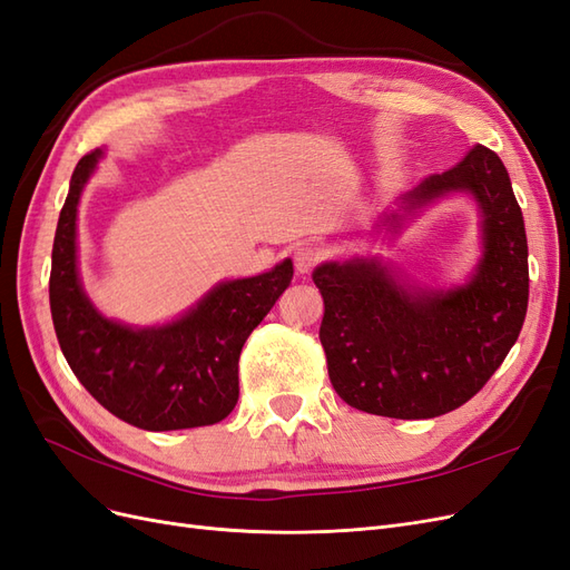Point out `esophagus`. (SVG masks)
Returning a JSON list of instances; mask_svg holds the SVG:
<instances>
[{"label": "esophagus", "mask_w": 570, "mask_h": 570, "mask_svg": "<svg viewBox=\"0 0 570 570\" xmlns=\"http://www.w3.org/2000/svg\"><path fill=\"white\" fill-rule=\"evenodd\" d=\"M321 262V249L314 245H304L295 252V268L297 273H312L314 266Z\"/></svg>", "instance_id": "1"}]
</instances>
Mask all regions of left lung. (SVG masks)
<instances>
[{
    "instance_id": "8db88e82",
    "label": "left lung",
    "mask_w": 570,
    "mask_h": 570,
    "mask_svg": "<svg viewBox=\"0 0 570 570\" xmlns=\"http://www.w3.org/2000/svg\"><path fill=\"white\" fill-rule=\"evenodd\" d=\"M452 193L480 209L482 256L465 285L423 289L375 258L314 271L327 375L350 406L387 419H435L471 400L502 366L528 312V239L502 159L475 145L400 197L387 230Z\"/></svg>"
}]
</instances>
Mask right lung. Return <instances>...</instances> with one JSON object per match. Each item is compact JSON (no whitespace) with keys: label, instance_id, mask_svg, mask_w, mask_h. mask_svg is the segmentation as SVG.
Listing matches in <instances>:
<instances>
[{"label":"right lung","instance_id":"add662e5","mask_svg":"<svg viewBox=\"0 0 570 570\" xmlns=\"http://www.w3.org/2000/svg\"><path fill=\"white\" fill-rule=\"evenodd\" d=\"M99 159L95 149L78 161L51 249L49 306L61 352L82 387L120 421L154 433L214 425L237 404L239 352L289 285L292 262L218 283L174 323L130 327L105 318L80 285L76 245L78 202Z\"/></svg>","mask_w":570,"mask_h":570}]
</instances>
